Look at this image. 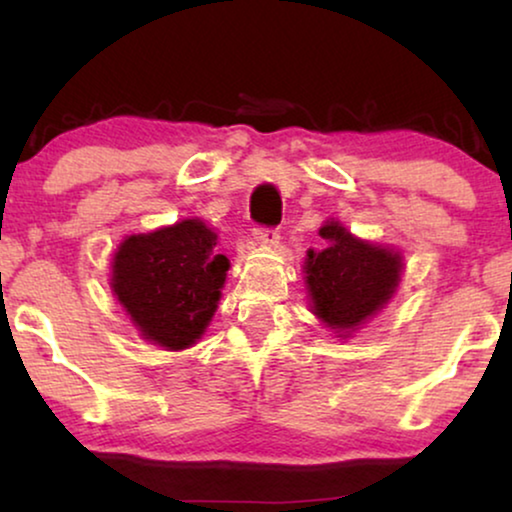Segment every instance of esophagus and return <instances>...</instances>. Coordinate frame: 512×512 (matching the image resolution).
Segmentation results:
<instances>
[{"label": "esophagus", "instance_id": "34e87169", "mask_svg": "<svg viewBox=\"0 0 512 512\" xmlns=\"http://www.w3.org/2000/svg\"><path fill=\"white\" fill-rule=\"evenodd\" d=\"M254 240H256V244H261V247L270 249L279 242V230L277 228H256Z\"/></svg>", "mask_w": 512, "mask_h": 512}]
</instances>
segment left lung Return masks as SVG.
I'll list each match as a JSON object with an SVG mask.
<instances>
[{"instance_id": "8db88e82", "label": "left lung", "mask_w": 512, "mask_h": 512, "mask_svg": "<svg viewBox=\"0 0 512 512\" xmlns=\"http://www.w3.org/2000/svg\"><path fill=\"white\" fill-rule=\"evenodd\" d=\"M319 235L324 249L307 251L303 268L312 312L335 333H349L389 303L401 282L403 258L359 240L338 221H326Z\"/></svg>"}]
</instances>
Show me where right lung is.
<instances>
[{
    "instance_id": "right-lung-1",
    "label": "right lung",
    "mask_w": 512,
    "mask_h": 512,
    "mask_svg": "<svg viewBox=\"0 0 512 512\" xmlns=\"http://www.w3.org/2000/svg\"><path fill=\"white\" fill-rule=\"evenodd\" d=\"M228 268L214 230L184 219L125 237L111 263V291L144 340L177 352L202 338Z\"/></svg>"
}]
</instances>
